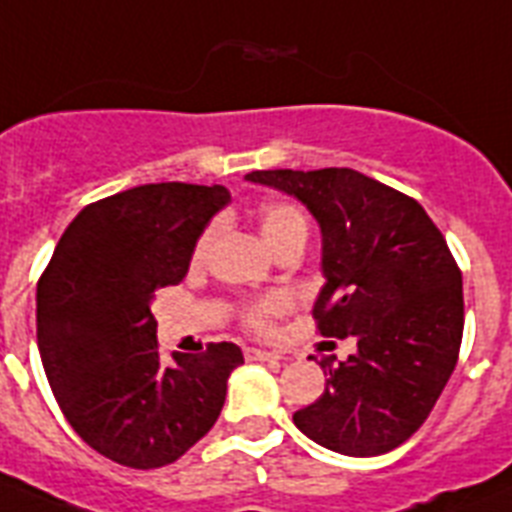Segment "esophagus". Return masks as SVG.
<instances>
[{
	"instance_id": "esophagus-1",
	"label": "esophagus",
	"mask_w": 512,
	"mask_h": 512,
	"mask_svg": "<svg viewBox=\"0 0 512 512\" xmlns=\"http://www.w3.org/2000/svg\"><path fill=\"white\" fill-rule=\"evenodd\" d=\"M244 356H247L249 362H276V359H281L278 354H270V351L263 349H244Z\"/></svg>"
}]
</instances>
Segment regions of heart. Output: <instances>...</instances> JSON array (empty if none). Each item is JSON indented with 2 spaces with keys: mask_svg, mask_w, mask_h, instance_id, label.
I'll return each instance as SVG.
<instances>
[{
  "mask_svg": "<svg viewBox=\"0 0 512 512\" xmlns=\"http://www.w3.org/2000/svg\"><path fill=\"white\" fill-rule=\"evenodd\" d=\"M257 226H260V234L268 242V247L276 252L281 244L291 242L296 236H304L307 239V218L296 205L281 203V200H273V203H265L257 213ZM216 234V226H208V229L200 234L195 244V252H192V260H203L205 252L210 247V239ZM289 309V299L281 294H270L263 299H255L242 309V322L244 328H249L252 333H270L276 328V320Z\"/></svg>",
  "mask_w": 512,
  "mask_h": 512,
  "instance_id": "heart-1",
  "label": "heart"
}]
</instances>
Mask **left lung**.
I'll list each match as a JSON object with an SVG mask.
<instances>
[{
    "label": "left lung",
    "mask_w": 512,
    "mask_h": 512,
    "mask_svg": "<svg viewBox=\"0 0 512 512\" xmlns=\"http://www.w3.org/2000/svg\"><path fill=\"white\" fill-rule=\"evenodd\" d=\"M247 179L294 195L320 223L325 286L312 315L320 336L356 341L346 362L322 359L325 393L294 424L343 455L398 448L435 409L461 351L463 281L445 236L414 197L354 169Z\"/></svg>",
    "instance_id": "1"
}]
</instances>
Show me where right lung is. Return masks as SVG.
<instances>
[{
	"label": "right lung",
	"instance_id": "right-lung-1",
	"mask_svg": "<svg viewBox=\"0 0 512 512\" xmlns=\"http://www.w3.org/2000/svg\"><path fill=\"white\" fill-rule=\"evenodd\" d=\"M221 184L161 182L85 205L38 281V351L57 403L96 453L130 468L174 463L210 432L239 364L236 343L158 351L150 302L190 270L223 205Z\"/></svg>",
	"mask_w": 512,
	"mask_h": 512
}]
</instances>
